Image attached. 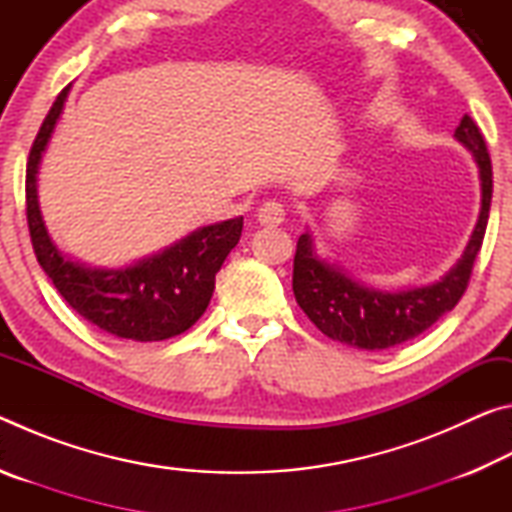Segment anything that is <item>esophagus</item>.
Here are the masks:
<instances>
[{
  "label": "esophagus",
  "instance_id": "34e87169",
  "mask_svg": "<svg viewBox=\"0 0 512 512\" xmlns=\"http://www.w3.org/2000/svg\"><path fill=\"white\" fill-rule=\"evenodd\" d=\"M284 216H287L284 205L277 201H268L257 210V221L262 225H268V228H275V225L284 223Z\"/></svg>",
  "mask_w": 512,
  "mask_h": 512
}]
</instances>
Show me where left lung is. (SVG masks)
<instances>
[{
    "label": "left lung",
    "instance_id": "1",
    "mask_svg": "<svg viewBox=\"0 0 512 512\" xmlns=\"http://www.w3.org/2000/svg\"><path fill=\"white\" fill-rule=\"evenodd\" d=\"M454 137L474 155L479 167L481 212L461 259L438 282L404 291L366 287L339 264L320 259L309 232L300 235L293 257V296L311 323L332 341L368 352L395 348L420 336L463 298L490 216L492 164L488 146L470 115H463Z\"/></svg>",
    "mask_w": 512,
    "mask_h": 512
}]
</instances>
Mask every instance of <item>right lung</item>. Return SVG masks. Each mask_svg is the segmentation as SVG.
I'll return each mask as SVG.
<instances>
[{
    "label": "right lung",
    "mask_w": 512,
    "mask_h": 512,
    "mask_svg": "<svg viewBox=\"0 0 512 512\" xmlns=\"http://www.w3.org/2000/svg\"><path fill=\"white\" fill-rule=\"evenodd\" d=\"M69 85L42 121L27 162V223L33 250L74 311L117 339L149 343L187 332L210 305L214 277L239 244L244 216L228 219L126 268H92L60 253L38 205V167L67 101Z\"/></svg>",
    "instance_id": "1"
}]
</instances>
